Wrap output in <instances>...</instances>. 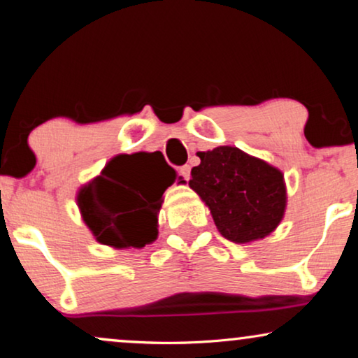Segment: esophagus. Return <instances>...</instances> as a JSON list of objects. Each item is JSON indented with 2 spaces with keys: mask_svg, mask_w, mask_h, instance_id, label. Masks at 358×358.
Returning <instances> with one entry per match:
<instances>
[{
  "mask_svg": "<svg viewBox=\"0 0 358 358\" xmlns=\"http://www.w3.org/2000/svg\"><path fill=\"white\" fill-rule=\"evenodd\" d=\"M179 174L182 176V178H184L185 180H189V178H190V166H189V164L180 166V168H179Z\"/></svg>",
  "mask_w": 358,
  "mask_h": 358,
  "instance_id": "34e87169",
  "label": "esophagus"
}]
</instances>
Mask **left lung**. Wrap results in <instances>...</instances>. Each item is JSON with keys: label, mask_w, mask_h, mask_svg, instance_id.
Returning <instances> with one entry per match:
<instances>
[{"label": "left lung", "mask_w": 358, "mask_h": 358, "mask_svg": "<svg viewBox=\"0 0 358 358\" xmlns=\"http://www.w3.org/2000/svg\"><path fill=\"white\" fill-rule=\"evenodd\" d=\"M199 158L189 185L210 208L224 238L251 243L278 227L287 205L280 171L233 146L203 151Z\"/></svg>", "instance_id": "1"}]
</instances>
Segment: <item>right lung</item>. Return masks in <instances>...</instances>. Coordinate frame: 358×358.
Wrapping results in <instances>:
<instances>
[{
	"label": "right lung",
	"mask_w": 358,
	"mask_h": 358,
	"mask_svg": "<svg viewBox=\"0 0 358 358\" xmlns=\"http://www.w3.org/2000/svg\"><path fill=\"white\" fill-rule=\"evenodd\" d=\"M161 159L159 151L119 155L80 190L81 217L97 241L119 249L155 241L161 197L178 176Z\"/></svg>",
	"instance_id": "right-lung-1"
}]
</instances>
